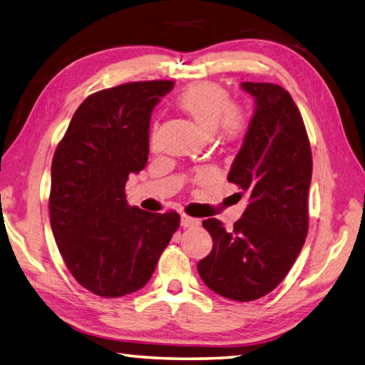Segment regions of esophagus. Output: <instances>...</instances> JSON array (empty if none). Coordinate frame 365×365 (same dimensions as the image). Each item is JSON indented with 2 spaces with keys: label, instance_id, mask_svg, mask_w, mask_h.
<instances>
[{
  "label": "esophagus",
  "instance_id": "esophagus-1",
  "mask_svg": "<svg viewBox=\"0 0 365 365\" xmlns=\"http://www.w3.org/2000/svg\"><path fill=\"white\" fill-rule=\"evenodd\" d=\"M200 225V219L195 217H190L187 214H182L181 215V227L184 228H195Z\"/></svg>",
  "mask_w": 365,
  "mask_h": 365
}]
</instances>
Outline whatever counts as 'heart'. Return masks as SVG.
Instances as JSON below:
<instances>
[{"label": "heart", "instance_id": "1", "mask_svg": "<svg viewBox=\"0 0 365 365\" xmlns=\"http://www.w3.org/2000/svg\"><path fill=\"white\" fill-rule=\"evenodd\" d=\"M178 106L206 132L219 128L225 137H236L244 129V113L233 106L227 89L212 81H200L185 88L178 96ZM154 137L155 128L151 132V145Z\"/></svg>", "mask_w": 365, "mask_h": 365}]
</instances>
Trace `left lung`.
<instances>
[{"label": "left lung", "mask_w": 365, "mask_h": 365, "mask_svg": "<svg viewBox=\"0 0 365 365\" xmlns=\"http://www.w3.org/2000/svg\"><path fill=\"white\" fill-rule=\"evenodd\" d=\"M242 88L257 107L228 181L249 192L250 203L233 230L217 219L203 220L214 244L197 267L212 292L247 302L285 279L306 242L312 150L301 111L287 89L252 81Z\"/></svg>", "instance_id": "1"}]
</instances>
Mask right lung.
<instances>
[{
    "label": "right lung",
    "mask_w": 365,
    "mask_h": 365,
    "mask_svg": "<svg viewBox=\"0 0 365 365\" xmlns=\"http://www.w3.org/2000/svg\"><path fill=\"white\" fill-rule=\"evenodd\" d=\"M172 80L132 81L81 102L51 160L50 225L78 284L102 297L137 292L151 279L172 236L176 211L129 206L125 181L150 153L151 111Z\"/></svg>",
    "instance_id": "add662e5"
}]
</instances>
